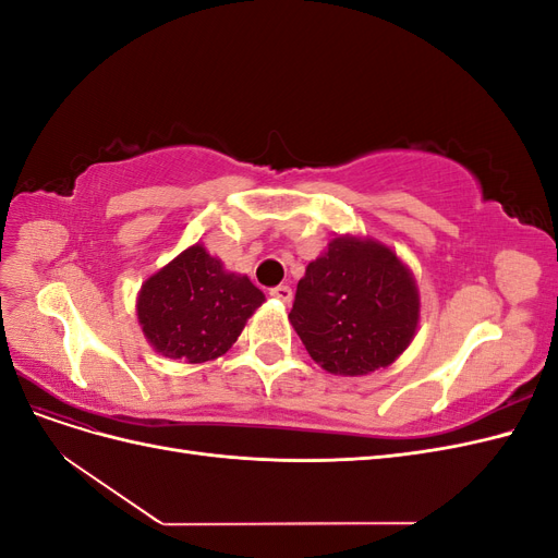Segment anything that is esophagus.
I'll use <instances>...</instances> for the list:
<instances>
[{
	"label": "esophagus",
	"instance_id": "obj_1",
	"mask_svg": "<svg viewBox=\"0 0 558 558\" xmlns=\"http://www.w3.org/2000/svg\"><path fill=\"white\" fill-rule=\"evenodd\" d=\"M269 295H272V298H275V300H279V302H283V305H289V302L293 300L291 286H275V289L269 291Z\"/></svg>",
	"mask_w": 558,
	"mask_h": 558
}]
</instances>
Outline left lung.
Here are the masks:
<instances>
[{
    "instance_id": "8db88e82",
    "label": "left lung",
    "mask_w": 558,
    "mask_h": 558,
    "mask_svg": "<svg viewBox=\"0 0 558 558\" xmlns=\"http://www.w3.org/2000/svg\"><path fill=\"white\" fill-rule=\"evenodd\" d=\"M418 310L416 281L396 251L344 234L307 265L289 318L326 373L359 377L410 347Z\"/></svg>"
}]
</instances>
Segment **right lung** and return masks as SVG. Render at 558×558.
Listing matches in <instances>:
<instances>
[{
  "instance_id": "add662e5",
  "label": "right lung",
  "mask_w": 558,
  "mask_h": 558,
  "mask_svg": "<svg viewBox=\"0 0 558 558\" xmlns=\"http://www.w3.org/2000/svg\"><path fill=\"white\" fill-rule=\"evenodd\" d=\"M265 302L246 275L193 244L150 275L137 298V318L148 344L165 359L214 361L238 342L246 318Z\"/></svg>"
}]
</instances>
